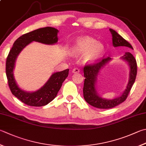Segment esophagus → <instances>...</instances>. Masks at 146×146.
Returning <instances> with one entry per match:
<instances>
[{
  "instance_id": "1",
  "label": "esophagus",
  "mask_w": 146,
  "mask_h": 146,
  "mask_svg": "<svg viewBox=\"0 0 146 146\" xmlns=\"http://www.w3.org/2000/svg\"><path fill=\"white\" fill-rule=\"evenodd\" d=\"M80 72V70L78 68H74V69L72 70V72L74 74H76V73H79Z\"/></svg>"
}]
</instances>
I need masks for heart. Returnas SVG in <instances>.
<instances>
[{
    "label": "heart",
    "instance_id": "obj_1",
    "mask_svg": "<svg viewBox=\"0 0 146 146\" xmlns=\"http://www.w3.org/2000/svg\"><path fill=\"white\" fill-rule=\"evenodd\" d=\"M104 46L92 37L79 38L73 46V51L76 54L85 53L84 59L86 62H94L103 53Z\"/></svg>",
    "mask_w": 146,
    "mask_h": 146
}]
</instances>
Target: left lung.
Instances as JSON below:
<instances>
[{
    "label": "left lung",
    "mask_w": 146,
    "mask_h": 146,
    "mask_svg": "<svg viewBox=\"0 0 146 146\" xmlns=\"http://www.w3.org/2000/svg\"><path fill=\"white\" fill-rule=\"evenodd\" d=\"M109 30L111 32L112 44L114 47L125 46V47L133 49L130 44L118 34L115 30L112 29H109ZM122 58L125 61H127L130 67V79H129L126 89L124 91L121 96L112 100H106L99 97L97 95V90L95 89L96 78H97L99 70L111 60V58L109 56L104 58V56L102 58L98 60L93 64H86L84 65V77L85 79L83 87V95L84 100L90 105L99 109H111L118 106L126 100L131 87L135 81L137 73V65L135 58L129 52L126 53L125 55L122 56Z\"/></svg>",
    "instance_id": "8db88e82"
}]
</instances>
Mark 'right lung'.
<instances>
[{
	"label": "right lung",
	"mask_w": 146,
	"mask_h": 146,
	"mask_svg": "<svg viewBox=\"0 0 146 146\" xmlns=\"http://www.w3.org/2000/svg\"><path fill=\"white\" fill-rule=\"evenodd\" d=\"M58 30L53 27H44L37 29L21 35L15 40L6 59L5 73L8 85L13 95L22 102L30 106L41 107L47 105L56 97L63 82L67 78L69 69L54 73L44 86L34 92H26L16 84L13 76L15 60L20 51L32 41H37L46 44L57 42Z\"/></svg>",
	"instance_id": "1"
}]
</instances>
